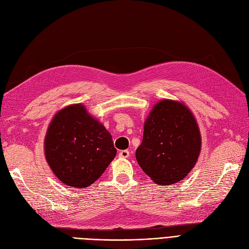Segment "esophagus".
I'll list each match as a JSON object with an SVG mask.
<instances>
[{"label": "esophagus", "instance_id": "obj_1", "mask_svg": "<svg viewBox=\"0 0 249 249\" xmlns=\"http://www.w3.org/2000/svg\"><path fill=\"white\" fill-rule=\"evenodd\" d=\"M118 156H119V158L126 159V158H128V156H130V152H128V150H122V151H119Z\"/></svg>", "mask_w": 249, "mask_h": 249}]
</instances>
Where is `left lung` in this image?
I'll list each match as a JSON object with an SVG mask.
<instances>
[{
	"instance_id": "obj_1",
	"label": "left lung",
	"mask_w": 249,
	"mask_h": 249,
	"mask_svg": "<svg viewBox=\"0 0 249 249\" xmlns=\"http://www.w3.org/2000/svg\"><path fill=\"white\" fill-rule=\"evenodd\" d=\"M201 151V134L192 111L183 103L162 100L144 123L143 140L136 150L139 166L158 184L182 180Z\"/></svg>"
}]
</instances>
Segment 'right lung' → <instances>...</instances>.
<instances>
[{"mask_svg":"<svg viewBox=\"0 0 249 249\" xmlns=\"http://www.w3.org/2000/svg\"><path fill=\"white\" fill-rule=\"evenodd\" d=\"M50 169L70 187H88L104 173L116 156L112 136L81 104L59 110L44 140Z\"/></svg>","mask_w":249,"mask_h":249,"instance_id":"1","label":"right lung"}]
</instances>
